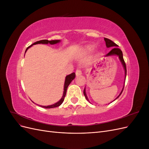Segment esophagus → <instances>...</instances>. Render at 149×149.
<instances>
[{
    "mask_svg": "<svg viewBox=\"0 0 149 149\" xmlns=\"http://www.w3.org/2000/svg\"><path fill=\"white\" fill-rule=\"evenodd\" d=\"M82 74V72L80 70H77L76 71V76H79Z\"/></svg>",
    "mask_w": 149,
    "mask_h": 149,
    "instance_id": "1",
    "label": "esophagus"
}]
</instances>
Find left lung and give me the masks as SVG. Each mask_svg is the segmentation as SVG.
<instances>
[{"mask_svg":"<svg viewBox=\"0 0 149 149\" xmlns=\"http://www.w3.org/2000/svg\"><path fill=\"white\" fill-rule=\"evenodd\" d=\"M104 41H105V42H106V47H107V48H111L112 47L113 48L112 49H111V50L109 53H108L107 54V55H106L104 56H105V57H108V56H118L119 57V60H120V63H121L122 65H123V68H124V72H125V73H125L124 84H125V78H126V73H127V70H126V65H125V61H124V58H123V52H122V51L120 50V49L119 48H118V45H116L115 43H114L113 42H112V40H109V39H108V38H104ZM124 87V86H123V89H122V91H120V94H119V95L118 97H117L114 101H115L116 100H117V99H118V98L120 96V94H122V93H123V91ZM83 93H84V95L86 99V100H87L89 103H91V102H90V101H89L88 97V96H87V95H86V88H84V89ZM113 101L111 102V103Z\"/></svg>","mask_w":149,"mask_h":149,"instance_id":"left-lung-1","label":"left lung"}]
</instances>
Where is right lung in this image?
<instances>
[{
  "instance_id": "right-lung-1",
  "label": "right lung",
  "mask_w": 149,
  "mask_h": 149,
  "mask_svg": "<svg viewBox=\"0 0 149 149\" xmlns=\"http://www.w3.org/2000/svg\"><path fill=\"white\" fill-rule=\"evenodd\" d=\"M61 42L60 40H51V41H49L48 40H40V41L36 42L34 43H33L32 45H31L30 46H29L25 50V53L27 51V49L29 48H30L31 46H33V45H37V44H50V45H55L57 44L58 43H60ZM75 73H73L69 75H67L65 77V84H64V91H63V96L61 97V98L60 99V100L59 101H58L57 102L53 104L52 105H49V106H40L43 108H46V109H49V108H53V107H56L60 106L61 104L63 103V102L64 101V99L65 97L66 96V91H67V88L68 87L69 84L71 83V82L73 81L74 78H75Z\"/></svg>"
}]
</instances>
